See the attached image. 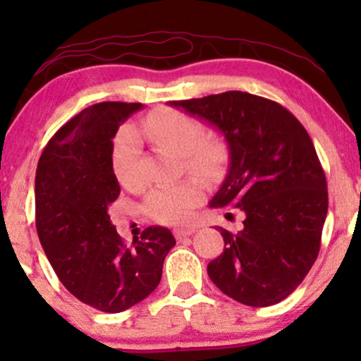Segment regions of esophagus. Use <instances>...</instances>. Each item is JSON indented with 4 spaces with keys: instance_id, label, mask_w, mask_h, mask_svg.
<instances>
[{
    "instance_id": "34e87169",
    "label": "esophagus",
    "mask_w": 361,
    "mask_h": 361,
    "mask_svg": "<svg viewBox=\"0 0 361 361\" xmlns=\"http://www.w3.org/2000/svg\"><path fill=\"white\" fill-rule=\"evenodd\" d=\"M193 233H195V229H192V227H190V229H175V231H173V234H175L176 239H183V238H186V235H192Z\"/></svg>"
}]
</instances>
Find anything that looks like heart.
<instances>
[{
	"label": "heart",
	"mask_w": 361,
	"mask_h": 361,
	"mask_svg": "<svg viewBox=\"0 0 361 361\" xmlns=\"http://www.w3.org/2000/svg\"><path fill=\"white\" fill-rule=\"evenodd\" d=\"M140 134L157 147L181 156L185 168L197 175L212 176L224 161V149L214 140L204 139V127L198 120L176 110H154L140 122ZM140 142L134 130H123L111 151V169L126 188L139 185L137 163ZM204 200V190L197 181H181L157 186L146 198V212L157 222L181 224L192 217Z\"/></svg>",
	"instance_id": "1"
}]
</instances>
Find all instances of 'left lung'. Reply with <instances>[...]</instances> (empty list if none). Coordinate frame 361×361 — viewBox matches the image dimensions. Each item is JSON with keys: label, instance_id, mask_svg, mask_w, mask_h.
Returning <instances> with one entry per match:
<instances>
[{"label": "left lung", "instance_id": "left-lung-1", "mask_svg": "<svg viewBox=\"0 0 361 361\" xmlns=\"http://www.w3.org/2000/svg\"><path fill=\"white\" fill-rule=\"evenodd\" d=\"M169 105L205 120L229 147V171L209 205L239 209L244 227H221L226 246L207 267L210 280L244 305L279 304L312 268L327 215L326 176L307 130L279 103L244 91Z\"/></svg>", "mask_w": 361, "mask_h": 361}]
</instances>
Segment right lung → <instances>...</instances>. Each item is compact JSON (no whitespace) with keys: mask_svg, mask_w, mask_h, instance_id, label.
<instances>
[{"mask_svg":"<svg viewBox=\"0 0 361 361\" xmlns=\"http://www.w3.org/2000/svg\"><path fill=\"white\" fill-rule=\"evenodd\" d=\"M142 103L103 102L85 109L49 140L35 175V226L49 263L66 288L102 312H122L156 290L176 241L147 227L122 241L109 207L120 195L111 169L118 127Z\"/></svg>","mask_w":361,"mask_h":361,"instance_id":"obj_1","label":"right lung"}]
</instances>
